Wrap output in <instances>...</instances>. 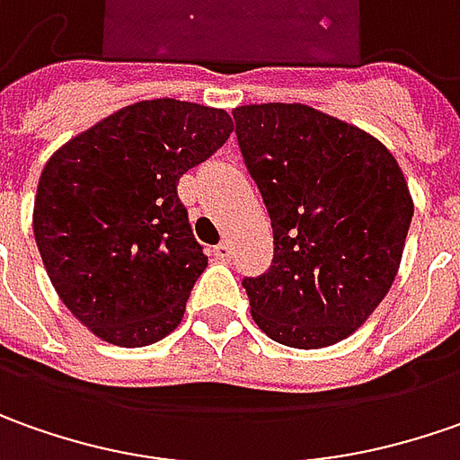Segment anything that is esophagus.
I'll use <instances>...</instances> for the list:
<instances>
[{
    "mask_svg": "<svg viewBox=\"0 0 460 460\" xmlns=\"http://www.w3.org/2000/svg\"><path fill=\"white\" fill-rule=\"evenodd\" d=\"M214 254H216V260L229 261L231 260V242H229V239H224L221 244H216Z\"/></svg>",
    "mask_w": 460,
    "mask_h": 460,
    "instance_id": "34e87169",
    "label": "esophagus"
}]
</instances>
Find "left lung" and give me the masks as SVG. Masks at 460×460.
<instances>
[{"instance_id": "obj_1", "label": "left lung", "mask_w": 460, "mask_h": 460, "mask_svg": "<svg viewBox=\"0 0 460 460\" xmlns=\"http://www.w3.org/2000/svg\"><path fill=\"white\" fill-rule=\"evenodd\" d=\"M231 114L275 236L270 270L242 279L254 321L293 349L351 336L402 260L412 221L402 170L382 142L303 103Z\"/></svg>"}]
</instances>
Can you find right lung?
I'll return each instance as SVG.
<instances>
[{
  "label": "right lung",
  "instance_id": "1",
  "mask_svg": "<svg viewBox=\"0 0 460 460\" xmlns=\"http://www.w3.org/2000/svg\"><path fill=\"white\" fill-rule=\"evenodd\" d=\"M231 129L224 109L155 99L124 106L48 160L35 242L60 300L99 339L137 349L181 323L208 257L178 181Z\"/></svg>",
  "mask_w": 460,
  "mask_h": 460
}]
</instances>
